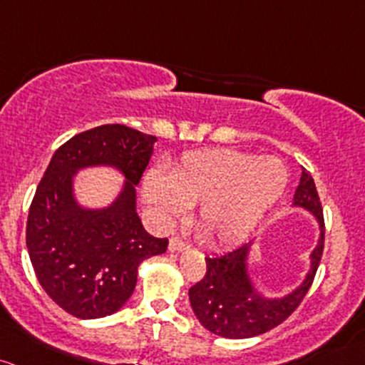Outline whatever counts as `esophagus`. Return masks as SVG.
Returning a JSON list of instances; mask_svg holds the SVG:
<instances>
[{"label": "esophagus", "mask_w": 365, "mask_h": 365, "mask_svg": "<svg viewBox=\"0 0 365 365\" xmlns=\"http://www.w3.org/2000/svg\"><path fill=\"white\" fill-rule=\"evenodd\" d=\"M187 247V242L183 241L182 237H178V235H173V237L170 239V251H182Z\"/></svg>", "instance_id": "obj_1"}]
</instances>
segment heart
Here are the masks:
<instances>
[{"label": "heart", "instance_id": "heart-1", "mask_svg": "<svg viewBox=\"0 0 365 365\" xmlns=\"http://www.w3.org/2000/svg\"><path fill=\"white\" fill-rule=\"evenodd\" d=\"M286 166L277 158L213 149L187 154L168 178L150 171L143 182L145 201L161 222L197 207V227L211 246L242 242L286 190Z\"/></svg>", "mask_w": 365, "mask_h": 365}]
</instances>
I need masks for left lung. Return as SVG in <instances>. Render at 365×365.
Masks as SVG:
<instances>
[{"instance_id":"left-lung-1","label":"left lung","mask_w":365,"mask_h":365,"mask_svg":"<svg viewBox=\"0 0 365 365\" xmlns=\"http://www.w3.org/2000/svg\"><path fill=\"white\" fill-rule=\"evenodd\" d=\"M294 204L312 211L320 225L319 246L312 253V268L307 279L286 298L265 299L256 293L247 277L246 258L250 244H242L225 255L206 256V274L190 287L189 298L195 317L207 331L222 338H253L282 324L303 302L322 258L326 235L322 202L314 178L305 168H302Z\"/></svg>"}]
</instances>
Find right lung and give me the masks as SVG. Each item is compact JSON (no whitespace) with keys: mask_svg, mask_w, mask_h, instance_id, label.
I'll list each match as a JSON object with an SVG mask.
<instances>
[{"mask_svg":"<svg viewBox=\"0 0 365 365\" xmlns=\"http://www.w3.org/2000/svg\"><path fill=\"white\" fill-rule=\"evenodd\" d=\"M155 140L124 124L91 128L55 150L36 189L26 230L31 263L46 294L74 317L115 314L133 294L140 263L166 251L168 239L152 237L135 210V185ZM95 163L115 165L128 180L102 212L83 210L71 197V176Z\"/></svg>","mask_w":365,"mask_h":365,"instance_id":"add662e5","label":"right lung"}]
</instances>
